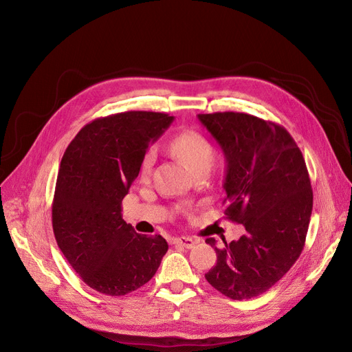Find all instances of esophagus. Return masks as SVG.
<instances>
[{
	"mask_svg": "<svg viewBox=\"0 0 352 352\" xmlns=\"http://www.w3.org/2000/svg\"><path fill=\"white\" fill-rule=\"evenodd\" d=\"M174 244L181 245L184 248H192L197 244V241L190 236H177V238H174Z\"/></svg>",
	"mask_w": 352,
	"mask_h": 352,
	"instance_id": "1",
	"label": "esophagus"
}]
</instances>
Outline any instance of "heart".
<instances>
[{"label": "heart", "mask_w": 352, "mask_h": 352, "mask_svg": "<svg viewBox=\"0 0 352 352\" xmlns=\"http://www.w3.org/2000/svg\"><path fill=\"white\" fill-rule=\"evenodd\" d=\"M170 151L187 164L192 174L204 171L208 173L214 162V146L211 141L194 129H187V131L178 133L170 141ZM154 150H148L140 164V175L142 178L151 174L153 164H154Z\"/></svg>", "instance_id": "obj_1"}]
</instances>
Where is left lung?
<instances>
[{"instance_id": "left-lung-1", "label": "left lung", "mask_w": 352, "mask_h": 352, "mask_svg": "<svg viewBox=\"0 0 352 352\" xmlns=\"http://www.w3.org/2000/svg\"><path fill=\"white\" fill-rule=\"evenodd\" d=\"M227 158V219L243 224L238 241L214 247L207 281L231 300H250L278 283L301 255L312 211L302 153L280 124L245 113L199 114Z\"/></svg>"}]
</instances>
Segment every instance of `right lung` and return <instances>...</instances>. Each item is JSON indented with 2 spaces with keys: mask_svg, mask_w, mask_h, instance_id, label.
Masks as SVG:
<instances>
[{
  "mask_svg": "<svg viewBox=\"0 0 352 352\" xmlns=\"http://www.w3.org/2000/svg\"><path fill=\"white\" fill-rule=\"evenodd\" d=\"M174 117L125 111L97 118L76 135L61 160L52 201V230L81 280L121 297L150 281L168 244L137 234L122 219V199L138 177L148 145Z\"/></svg>",
  "mask_w": 352,
  "mask_h": 352,
  "instance_id": "add662e5",
  "label": "right lung"
}]
</instances>
